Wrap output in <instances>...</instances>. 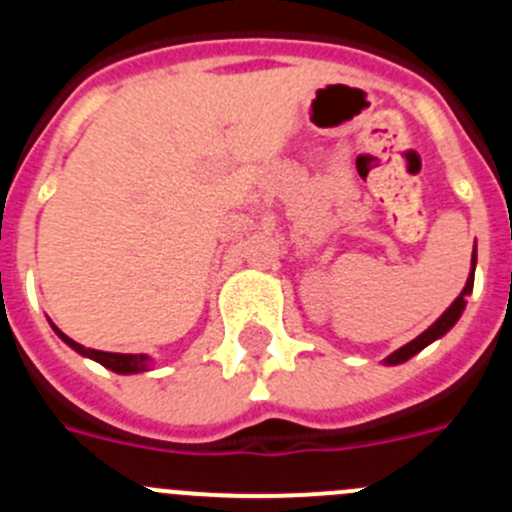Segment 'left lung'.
Here are the masks:
<instances>
[{"mask_svg": "<svg viewBox=\"0 0 512 512\" xmlns=\"http://www.w3.org/2000/svg\"><path fill=\"white\" fill-rule=\"evenodd\" d=\"M475 262H478V252L473 250V267H470V275H468V282H465V287H463V292H460L458 297H455L453 300V305L448 307V310L443 312V315L438 317V320L433 322V325L428 327V330L425 332H420L418 337H415V340H410L408 345H403L400 347V350H395L393 355H388L385 357V365H400V362H405V360H410V357L413 355H418L420 350H423V347H428L430 342H435L438 340V337H443L445 332L450 330V327L455 325V322L460 320V315H463V310H465V305H468V295L470 292H473V280H475Z\"/></svg>", "mask_w": 512, "mask_h": 512, "instance_id": "8db88e82", "label": "left lung"}]
</instances>
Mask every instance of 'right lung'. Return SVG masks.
<instances>
[{
    "mask_svg": "<svg viewBox=\"0 0 512 512\" xmlns=\"http://www.w3.org/2000/svg\"><path fill=\"white\" fill-rule=\"evenodd\" d=\"M54 332H57L59 340L67 342V345L72 347L74 352H79V355H84V357H89V360L99 362V365H104L107 370L119 372V375H135V372L152 370V357L150 355H122V352L92 350V347H84V345H79V342H74L72 337H67L62 330H57V327H54Z\"/></svg>",
    "mask_w": 512,
    "mask_h": 512,
    "instance_id": "obj_1",
    "label": "right lung"
}]
</instances>
